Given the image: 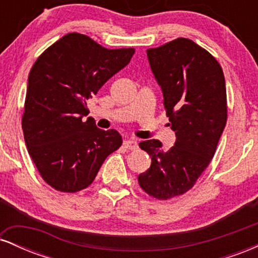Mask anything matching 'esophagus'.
Wrapping results in <instances>:
<instances>
[{
  "instance_id": "esophagus-1",
  "label": "esophagus",
  "mask_w": 258,
  "mask_h": 258,
  "mask_svg": "<svg viewBox=\"0 0 258 258\" xmlns=\"http://www.w3.org/2000/svg\"><path fill=\"white\" fill-rule=\"evenodd\" d=\"M123 147L128 150H136L138 149V143L135 139H127V141H123Z\"/></svg>"
}]
</instances>
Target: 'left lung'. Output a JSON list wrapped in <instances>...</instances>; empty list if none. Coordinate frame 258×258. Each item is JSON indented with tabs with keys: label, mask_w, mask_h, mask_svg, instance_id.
I'll return each mask as SVG.
<instances>
[{
	"label": "left lung",
	"mask_w": 258,
	"mask_h": 258,
	"mask_svg": "<svg viewBox=\"0 0 258 258\" xmlns=\"http://www.w3.org/2000/svg\"><path fill=\"white\" fill-rule=\"evenodd\" d=\"M147 55L176 142L168 150L158 139L139 143L152 165L138 183L150 197L167 200L193 188L214 158L227 122L226 81L215 57L189 38L147 49Z\"/></svg>",
	"instance_id": "1"
}]
</instances>
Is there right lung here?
Listing matches in <instances>:
<instances>
[{"instance_id": "1", "label": "right lung", "mask_w": 258, "mask_h": 258, "mask_svg": "<svg viewBox=\"0 0 258 258\" xmlns=\"http://www.w3.org/2000/svg\"><path fill=\"white\" fill-rule=\"evenodd\" d=\"M135 48L108 49L86 35L67 34L32 65L22 126L25 144L44 182L76 193L93 182L122 137L98 128L87 99L125 68Z\"/></svg>"}]
</instances>
